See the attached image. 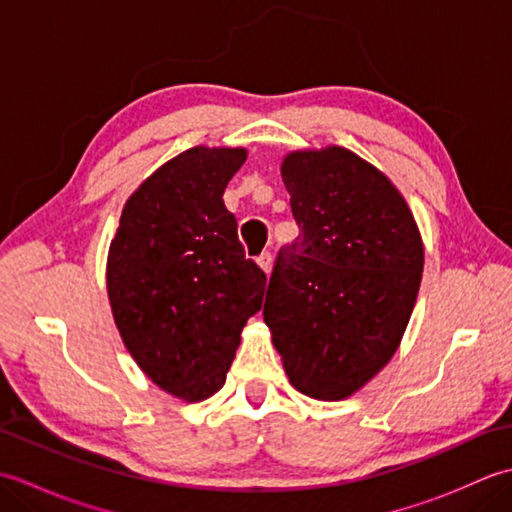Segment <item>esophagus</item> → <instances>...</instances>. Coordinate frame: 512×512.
I'll return each instance as SVG.
<instances>
[{
  "mask_svg": "<svg viewBox=\"0 0 512 512\" xmlns=\"http://www.w3.org/2000/svg\"><path fill=\"white\" fill-rule=\"evenodd\" d=\"M257 266L262 268L264 273L268 275V273H270V266H273V255H270V253H262V255H259V257H257Z\"/></svg>",
  "mask_w": 512,
  "mask_h": 512,
  "instance_id": "1",
  "label": "esophagus"
}]
</instances>
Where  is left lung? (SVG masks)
<instances>
[{
  "label": "left lung",
  "mask_w": 512,
  "mask_h": 512,
  "mask_svg": "<svg viewBox=\"0 0 512 512\" xmlns=\"http://www.w3.org/2000/svg\"><path fill=\"white\" fill-rule=\"evenodd\" d=\"M281 178L301 233L270 275L264 321L292 387L350 398L396 354L416 306L418 224L394 182L345 147L290 151Z\"/></svg>",
  "instance_id": "1"
}]
</instances>
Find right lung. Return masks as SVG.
<instances>
[{
	"instance_id": "add662e5",
	"label": "right lung",
	"mask_w": 512,
	"mask_h": 512,
	"mask_svg": "<svg viewBox=\"0 0 512 512\" xmlns=\"http://www.w3.org/2000/svg\"><path fill=\"white\" fill-rule=\"evenodd\" d=\"M244 147H191L123 206L107 253L114 323L147 378L184 402L224 385L242 330L262 310L266 275L244 257L224 189Z\"/></svg>"
}]
</instances>
